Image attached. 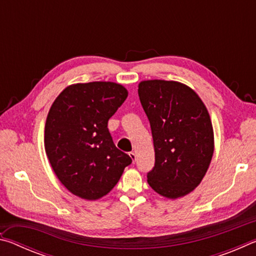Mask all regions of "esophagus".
<instances>
[{
  "instance_id": "1",
  "label": "esophagus",
  "mask_w": 256,
  "mask_h": 256,
  "mask_svg": "<svg viewBox=\"0 0 256 256\" xmlns=\"http://www.w3.org/2000/svg\"><path fill=\"white\" fill-rule=\"evenodd\" d=\"M128 156H130V158L132 159V162H136V154L133 152V151H131V152H128Z\"/></svg>"
}]
</instances>
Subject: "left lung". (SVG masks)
I'll list each match as a JSON object with an SVG mask.
<instances>
[{
	"label": "left lung",
	"mask_w": 256,
	"mask_h": 256,
	"mask_svg": "<svg viewBox=\"0 0 256 256\" xmlns=\"http://www.w3.org/2000/svg\"><path fill=\"white\" fill-rule=\"evenodd\" d=\"M138 92L154 138L156 162L148 184L172 200L188 196L201 183L214 156L209 112L198 94L178 81L144 80Z\"/></svg>",
	"instance_id": "obj_1"
}]
</instances>
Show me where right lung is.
Here are the masks:
<instances>
[{"mask_svg":"<svg viewBox=\"0 0 256 256\" xmlns=\"http://www.w3.org/2000/svg\"><path fill=\"white\" fill-rule=\"evenodd\" d=\"M128 94L120 84L94 81L68 86L52 104L44 136L47 158L64 188L84 200L105 196L132 162L107 128Z\"/></svg>","mask_w":256,"mask_h":256,"instance_id":"obj_1","label":"right lung"}]
</instances>
